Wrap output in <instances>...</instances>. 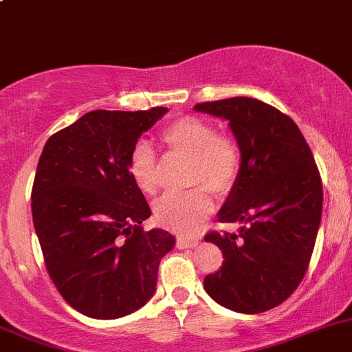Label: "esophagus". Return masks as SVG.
<instances>
[{
    "label": "esophagus",
    "instance_id": "34e87169",
    "mask_svg": "<svg viewBox=\"0 0 352 352\" xmlns=\"http://www.w3.org/2000/svg\"><path fill=\"white\" fill-rule=\"evenodd\" d=\"M201 240L199 239H186V236H179L177 239V247L179 248H194L197 247Z\"/></svg>",
    "mask_w": 352,
    "mask_h": 352
}]
</instances>
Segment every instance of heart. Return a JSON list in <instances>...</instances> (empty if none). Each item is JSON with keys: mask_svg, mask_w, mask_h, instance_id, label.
Returning <instances> with one entry per match:
<instances>
[{"mask_svg": "<svg viewBox=\"0 0 352 352\" xmlns=\"http://www.w3.org/2000/svg\"><path fill=\"white\" fill-rule=\"evenodd\" d=\"M166 155L189 160L187 186H199L182 194H165L153 204L160 225L182 235H190L212 211L214 196L223 197L235 187L242 168L240 146L228 134H218L216 127L201 117L187 116L173 120L160 134ZM127 172L143 194L156 192L160 165L153 148L138 141L127 160Z\"/></svg>", "mask_w": 352, "mask_h": 352, "instance_id": "1", "label": "heart"}]
</instances>
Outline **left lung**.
Here are the masks:
<instances>
[{
  "instance_id": "left-lung-1",
  "label": "left lung",
  "mask_w": 352,
  "mask_h": 352,
  "mask_svg": "<svg viewBox=\"0 0 352 352\" xmlns=\"http://www.w3.org/2000/svg\"><path fill=\"white\" fill-rule=\"evenodd\" d=\"M194 109L228 120L242 155L239 180L218 212L221 223L242 226L204 236L223 252L204 289L239 314L271 310L293 294L310 264L324 201L317 163L294 120L257 98Z\"/></svg>"
}]
</instances>
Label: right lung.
<instances>
[{
    "label": "right lung",
    "mask_w": 352,
    "mask_h": 352,
    "mask_svg": "<svg viewBox=\"0 0 352 352\" xmlns=\"http://www.w3.org/2000/svg\"><path fill=\"white\" fill-rule=\"evenodd\" d=\"M166 112L91 110L52 134L38 158L32 216L45 267L87 317L112 320L144 307L175 245L165 230H143L151 209L127 172L133 146Z\"/></svg>",
    "instance_id": "1"
}]
</instances>
